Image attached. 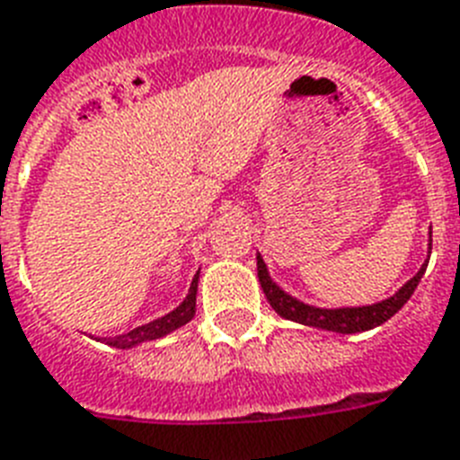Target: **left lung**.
Listing matches in <instances>:
<instances>
[{
    "label": "left lung",
    "mask_w": 460,
    "mask_h": 460,
    "mask_svg": "<svg viewBox=\"0 0 460 460\" xmlns=\"http://www.w3.org/2000/svg\"><path fill=\"white\" fill-rule=\"evenodd\" d=\"M430 250H432V238H430ZM425 267H420L411 281H406L397 293L376 305H366V307H340V309H321L305 305V302L295 300L288 293H283L269 276L264 260L257 255V276L262 283V290L267 295L269 305L276 309V314H281L283 319L295 321V323H305V326L323 328V331H333V333H361V331H371V328L385 323L390 316H394L399 309L404 307L406 300L411 297L416 290L418 281L423 279Z\"/></svg>",
    "instance_id": "obj_1"
}]
</instances>
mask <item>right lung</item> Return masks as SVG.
<instances>
[{
  "label": "right lung",
  "instance_id": "obj_1",
  "mask_svg": "<svg viewBox=\"0 0 460 460\" xmlns=\"http://www.w3.org/2000/svg\"><path fill=\"white\" fill-rule=\"evenodd\" d=\"M200 274V271H198ZM198 274L193 276L191 288H189V295L184 297V302L179 305L177 309H172L170 314L160 316V319L151 321V323H144V326L134 328L129 333L125 335H115V338H103V342L111 347H120V349H127V347L139 345V342H146V340H155L163 338V335L172 333V331H177L184 323L193 319L196 314V293H198Z\"/></svg>",
  "mask_w": 460,
  "mask_h": 460
}]
</instances>
